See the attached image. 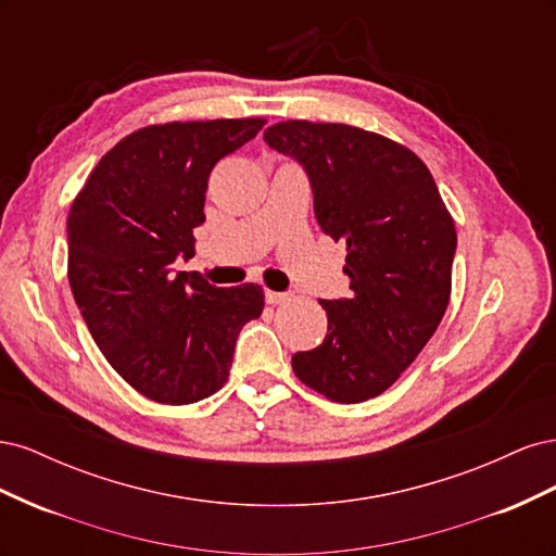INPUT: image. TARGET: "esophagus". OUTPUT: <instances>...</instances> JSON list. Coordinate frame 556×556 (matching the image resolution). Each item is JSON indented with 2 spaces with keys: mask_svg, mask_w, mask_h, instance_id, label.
<instances>
[{
  "mask_svg": "<svg viewBox=\"0 0 556 556\" xmlns=\"http://www.w3.org/2000/svg\"><path fill=\"white\" fill-rule=\"evenodd\" d=\"M290 299H292V294H288V292H274V290H266V304H271V306L288 304Z\"/></svg>",
  "mask_w": 556,
  "mask_h": 556,
  "instance_id": "obj_1",
  "label": "esophagus"
}]
</instances>
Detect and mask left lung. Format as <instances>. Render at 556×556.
Wrapping results in <instances>:
<instances>
[{
    "instance_id": "obj_1",
    "label": "left lung",
    "mask_w": 556,
    "mask_h": 556,
    "mask_svg": "<svg viewBox=\"0 0 556 556\" xmlns=\"http://www.w3.org/2000/svg\"><path fill=\"white\" fill-rule=\"evenodd\" d=\"M304 164L315 217L345 243L350 299L323 301V345L296 352V378L336 403L382 394L441 325L457 229L427 164L410 148L341 123L285 121L264 131Z\"/></svg>"
}]
</instances>
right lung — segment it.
I'll use <instances>...</instances> for the list:
<instances>
[{"instance_id": "add662e5", "label": "right lung", "mask_w": 556, "mask_h": 556, "mask_svg": "<svg viewBox=\"0 0 556 556\" xmlns=\"http://www.w3.org/2000/svg\"><path fill=\"white\" fill-rule=\"evenodd\" d=\"M264 117L148 125L117 141L66 217V276L106 362L150 401L185 406L229 378L241 327L264 311L255 282L215 288L174 274L194 255L213 166L264 127Z\"/></svg>"}]
</instances>
